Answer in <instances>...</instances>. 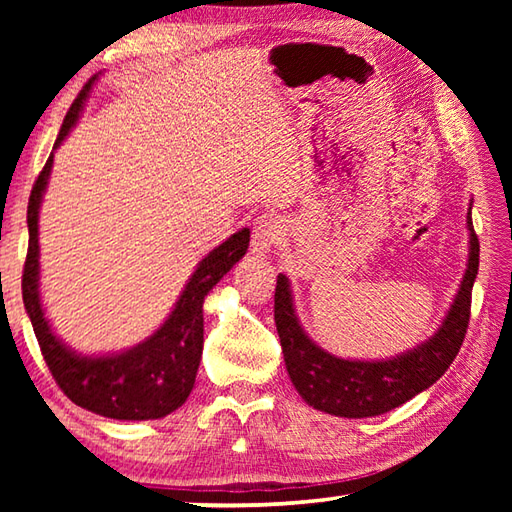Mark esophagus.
<instances>
[{"mask_svg": "<svg viewBox=\"0 0 512 512\" xmlns=\"http://www.w3.org/2000/svg\"><path fill=\"white\" fill-rule=\"evenodd\" d=\"M284 235H287V225H284L280 216H257L253 223V237H250V250H253V255L264 257L266 253H271L277 244H282Z\"/></svg>", "mask_w": 512, "mask_h": 512, "instance_id": "esophagus-1", "label": "esophagus"}]
</instances>
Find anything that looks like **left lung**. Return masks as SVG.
Returning <instances> with one entry per match:
<instances>
[{
	"label": "left lung",
	"instance_id": "1",
	"mask_svg": "<svg viewBox=\"0 0 512 512\" xmlns=\"http://www.w3.org/2000/svg\"><path fill=\"white\" fill-rule=\"evenodd\" d=\"M470 248L467 268L443 323L418 348L381 361L341 359L309 339L293 307L287 275H277L275 327L280 334L287 372L302 400L339 418H372L395 409L445 375L461 350L470 323L472 287L479 273V239L467 212Z\"/></svg>",
	"mask_w": 512,
	"mask_h": 512
}]
</instances>
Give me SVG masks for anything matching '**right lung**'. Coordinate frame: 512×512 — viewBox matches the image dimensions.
<instances>
[{
	"mask_svg": "<svg viewBox=\"0 0 512 512\" xmlns=\"http://www.w3.org/2000/svg\"><path fill=\"white\" fill-rule=\"evenodd\" d=\"M99 76L85 83L74 99L63 128L56 137L54 151L79 121L85 101ZM54 167V153L40 171L31 189L27 223L29 253L24 262L22 298L31 318L33 332L40 343L42 357L69 400L103 418L112 420H158L183 406L192 393L198 363L203 354V302L216 282L246 255L250 230L244 228L216 246L210 255L198 262L183 293L171 309L167 320L142 343L124 352L81 354L58 339L40 300V244L38 216L42 196Z\"/></svg>",
	"mask_w": 512,
	"mask_h": 512,
	"instance_id": "right-lung-1",
	"label": "right lung"
}]
</instances>
